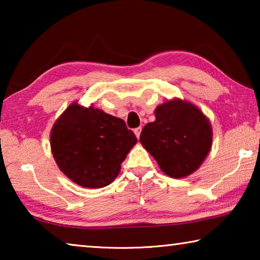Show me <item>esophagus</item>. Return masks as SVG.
<instances>
[{"label":"esophagus","instance_id":"1","mask_svg":"<svg viewBox=\"0 0 260 260\" xmlns=\"http://www.w3.org/2000/svg\"><path fill=\"white\" fill-rule=\"evenodd\" d=\"M141 131H142V128H141V127H138V128H135L134 129V133H135V135H136V138H140V134H141Z\"/></svg>","mask_w":260,"mask_h":260}]
</instances>
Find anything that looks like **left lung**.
<instances>
[{
  "label": "left lung",
  "mask_w": 260,
  "mask_h": 260,
  "mask_svg": "<svg viewBox=\"0 0 260 260\" xmlns=\"http://www.w3.org/2000/svg\"><path fill=\"white\" fill-rule=\"evenodd\" d=\"M155 117L141 132L142 146L169 177L190 175L210 152L212 127L209 119L195 105L179 99L158 105Z\"/></svg>",
  "instance_id": "obj_1"
}]
</instances>
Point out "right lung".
Masks as SVG:
<instances>
[{
  "label": "right lung",
  "instance_id": "add662e5",
  "mask_svg": "<svg viewBox=\"0 0 260 260\" xmlns=\"http://www.w3.org/2000/svg\"><path fill=\"white\" fill-rule=\"evenodd\" d=\"M135 134L125 121L73 102L52 126L50 146L59 170L85 188H103L120 172Z\"/></svg>",
  "mask_w": 260,
  "mask_h": 260
}]
</instances>
